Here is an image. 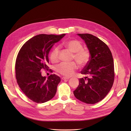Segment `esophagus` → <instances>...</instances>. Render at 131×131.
Listing matches in <instances>:
<instances>
[{
    "instance_id": "1",
    "label": "esophagus",
    "mask_w": 131,
    "mask_h": 131,
    "mask_svg": "<svg viewBox=\"0 0 131 131\" xmlns=\"http://www.w3.org/2000/svg\"><path fill=\"white\" fill-rule=\"evenodd\" d=\"M69 79H70V77H63L62 78V80H68Z\"/></svg>"
}]
</instances>
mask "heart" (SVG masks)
Here are the masks:
<instances>
[{"label":"heart","instance_id":"b5f03b06","mask_svg":"<svg viewBox=\"0 0 131 131\" xmlns=\"http://www.w3.org/2000/svg\"><path fill=\"white\" fill-rule=\"evenodd\" d=\"M65 46L71 52H73V58L80 65L84 66L89 62L91 58L90 51L83 48V45L78 40H72L65 43ZM50 58L52 62L55 63L58 61V47L53 48L50 53ZM78 65L74 61L70 62H62L57 66L56 70L59 73L65 76H71L74 74Z\"/></svg>","mask_w":131,"mask_h":131}]
</instances>
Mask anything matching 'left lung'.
<instances>
[{
  "mask_svg": "<svg viewBox=\"0 0 131 131\" xmlns=\"http://www.w3.org/2000/svg\"><path fill=\"white\" fill-rule=\"evenodd\" d=\"M77 35L85 41L91 58L81 71L87 76L79 79V85L73 94L83 102L95 104L102 100L113 84V58L108 46L97 37L88 34Z\"/></svg>",
  "mask_w": 131,
  "mask_h": 131,
  "instance_id": "8db88e82",
  "label": "left lung"
}]
</instances>
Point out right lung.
<instances>
[{
	"instance_id": "add662e5",
	"label": "right lung",
	"mask_w": 131,
	"mask_h": 131,
	"mask_svg": "<svg viewBox=\"0 0 131 131\" xmlns=\"http://www.w3.org/2000/svg\"><path fill=\"white\" fill-rule=\"evenodd\" d=\"M65 36L36 35L26 41L18 54L15 62L17 83L24 94L35 102H46L56 94L60 77L54 74L47 79L42 76L40 71L47 69L50 50Z\"/></svg>"
}]
</instances>
